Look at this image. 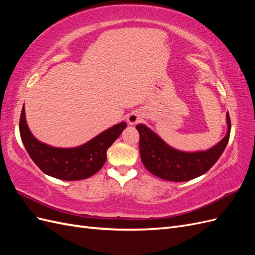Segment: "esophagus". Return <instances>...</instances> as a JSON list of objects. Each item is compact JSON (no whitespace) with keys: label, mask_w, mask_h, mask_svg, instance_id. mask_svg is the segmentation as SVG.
<instances>
[{"label":"esophagus","mask_w":255,"mask_h":255,"mask_svg":"<svg viewBox=\"0 0 255 255\" xmlns=\"http://www.w3.org/2000/svg\"><path fill=\"white\" fill-rule=\"evenodd\" d=\"M142 119V115L140 112H133L128 116V123L129 126H136L138 122H140Z\"/></svg>","instance_id":"esophagus-1"}]
</instances>
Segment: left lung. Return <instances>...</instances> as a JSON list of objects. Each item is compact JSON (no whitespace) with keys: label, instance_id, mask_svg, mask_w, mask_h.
<instances>
[{"label":"left lung","instance_id":"8db88e82","mask_svg":"<svg viewBox=\"0 0 255 255\" xmlns=\"http://www.w3.org/2000/svg\"><path fill=\"white\" fill-rule=\"evenodd\" d=\"M227 134L207 150L187 152L172 148L146 126H136L140 135L139 151L143 166L160 179L171 182H185L204 174L221 156L228 144L231 121L226 116Z\"/></svg>","mask_w":255,"mask_h":255}]
</instances>
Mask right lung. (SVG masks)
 Wrapping results in <instances>:
<instances>
[{
	"instance_id": "right-lung-1",
	"label": "right lung",
	"mask_w": 255,
	"mask_h": 255,
	"mask_svg": "<svg viewBox=\"0 0 255 255\" xmlns=\"http://www.w3.org/2000/svg\"><path fill=\"white\" fill-rule=\"evenodd\" d=\"M126 128V122H119L84 144L57 148L39 141L32 134L26 122L24 105L19 126L22 142L34 163L45 174L64 181L84 180L97 173L105 164L107 149Z\"/></svg>"
}]
</instances>
